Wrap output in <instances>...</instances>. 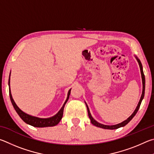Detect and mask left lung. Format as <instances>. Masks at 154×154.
<instances>
[{"mask_svg":"<svg viewBox=\"0 0 154 154\" xmlns=\"http://www.w3.org/2000/svg\"><path fill=\"white\" fill-rule=\"evenodd\" d=\"M137 61H138V63L139 64V67H140V69H141V77H142V82H143V92H142V95L141 97V99H140V101L138 103V106H137V108L134 110V112L133 113V114H132L130 117H129L127 120H126L125 121H124V122H121L120 124H118V125H112V126H107V125H102V124H100L97 122L96 120H95L93 119V118L91 116V114L90 113L89 111V109H88V107L87 106V105L86 104V106H87V111H88V117H89L90 120H91V123L93 124V125H95L96 126H97V127L99 128H105V129H111V130H114V129H117L118 128H120V127H122V126H125L126 125H127V124L130 122V121L133 119V117L134 116L136 115V114L138 112V110L140 107V106H141V101L143 100V99L144 97V95H145V75H144V73L143 71V67H142V64L141 63V61H140L139 59L138 58H137Z\"/></svg>","mask_w":154,"mask_h":154,"instance_id":"8db88e82","label":"left lung"}]
</instances>
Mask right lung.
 Segmentation results:
<instances>
[{
	"mask_svg": "<svg viewBox=\"0 0 154 154\" xmlns=\"http://www.w3.org/2000/svg\"><path fill=\"white\" fill-rule=\"evenodd\" d=\"M9 96L11 101L13 104V106L14 107L15 111L17 112L18 115L20 116V118L22 119L26 123L28 124V125L33 126L34 127H47V126H54L57 125V124L60 122L62 117H63V109L65 105L67 103V100H68L69 97L70 95V92H71V89L68 91V94H67V97L66 101H65L63 107H61V109L59 110V112L55 116H54L53 117H51L49 118H39L36 117L32 116L28 114H26V113L23 112L17 106V105L15 104L14 100L12 98L11 93L10 91V76L9 79Z\"/></svg>",
	"mask_w": 154,
	"mask_h": 154,
	"instance_id": "add662e5",
	"label": "right lung"
}]
</instances>
